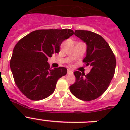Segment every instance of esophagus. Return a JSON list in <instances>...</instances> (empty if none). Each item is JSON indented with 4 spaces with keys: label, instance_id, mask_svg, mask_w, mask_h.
I'll use <instances>...</instances> for the list:
<instances>
[{
    "label": "esophagus",
    "instance_id": "obj_1",
    "mask_svg": "<svg viewBox=\"0 0 130 130\" xmlns=\"http://www.w3.org/2000/svg\"><path fill=\"white\" fill-rule=\"evenodd\" d=\"M73 73V72L72 71V70H69V69H68L67 70V74L68 75H70V74H72Z\"/></svg>",
    "mask_w": 130,
    "mask_h": 130
}]
</instances>
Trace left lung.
Masks as SVG:
<instances>
[{"label": "left lung", "mask_w": 130, "mask_h": 130, "mask_svg": "<svg viewBox=\"0 0 130 130\" xmlns=\"http://www.w3.org/2000/svg\"><path fill=\"white\" fill-rule=\"evenodd\" d=\"M74 35L86 44V56L82 61L90 67V71L86 75L74 72L75 82L69 88L76 98L89 101L100 97L109 86L115 74L116 58L108 43L98 34L75 30Z\"/></svg>", "instance_id": "1"}]
</instances>
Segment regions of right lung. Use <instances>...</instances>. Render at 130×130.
<instances>
[{"label": "right lung", "instance_id": "1", "mask_svg": "<svg viewBox=\"0 0 130 130\" xmlns=\"http://www.w3.org/2000/svg\"><path fill=\"white\" fill-rule=\"evenodd\" d=\"M73 35L69 29L36 30L19 41L13 50L10 69L15 84L25 96L39 101L52 95L66 68L51 69L48 58L60 52L61 43Z\"/></svg>", "mask_w": 130, "mask_h": 130}]
</instances>
